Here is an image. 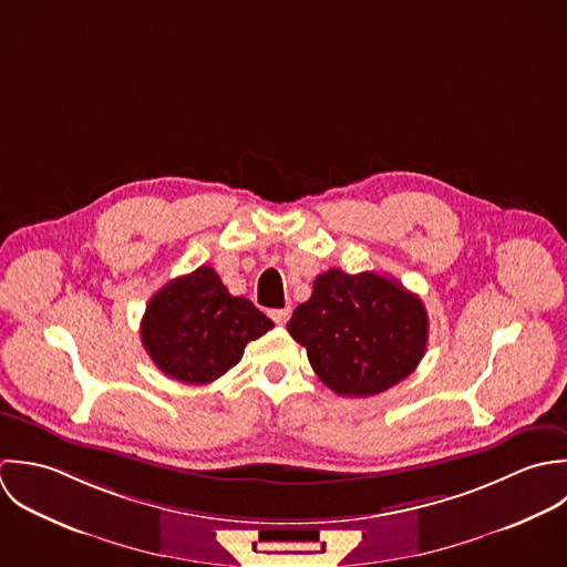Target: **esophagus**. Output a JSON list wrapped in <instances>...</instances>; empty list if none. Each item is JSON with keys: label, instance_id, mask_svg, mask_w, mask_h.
I'll use <instances>...</instances> for the list:
<instances>
[{"label": "esophagus", "instance_id": "34e87169", "mask_svg": "<svg viewBox=\"0 0 567 567\" xmlns=\"http://www.w3.org/2000/svg\"><path fill=\"white\" fill-rule=\"evenodd\" d=\"M289 316H291V309H271V311H269V318H271L278 327H285L287 320H289Z\"/></svg>", "mask_w": 567, "mask_h": 567}]
</instances>
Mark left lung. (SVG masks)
<instances>
[{
  "instance_id": "1",
  "label": "left lung",
  "mask_w": 567,
  "mask_h": 567,
  "mask_svg": "<svg viewBox=\"0 0 567 567\" xmlns=\"http://www.w3.org/2000/svg\"><path fill=\"white\" fill-rule=\"evenodd\" d=\"M287 331L340 396H372L414 372L427 348L423 300L374 271L329 269L298 305Z\"/></svg>"
}]
</instances>
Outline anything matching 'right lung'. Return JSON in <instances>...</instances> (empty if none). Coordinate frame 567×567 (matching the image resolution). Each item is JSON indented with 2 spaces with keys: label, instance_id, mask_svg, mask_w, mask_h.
Wrapping results in <instances>:
<instances>
[{
  "label": "right lung",
  "instance_id": "obj_1",
  "mask_svg": "<svg viewBox=\"0 0 567 567\" xmlns=\"http://www.w3.org/2000/svg\"><path fill=\"white\" fill-rule=\"evenodd\" d=\"M274 322L226 289L213 267L164 285L146 305L140 336L153 363L171 379L204 385L236 365L247 341Z\"/></svg>",
  "mask_w": 567,
  "mask_h": 567
}]
</instances>
